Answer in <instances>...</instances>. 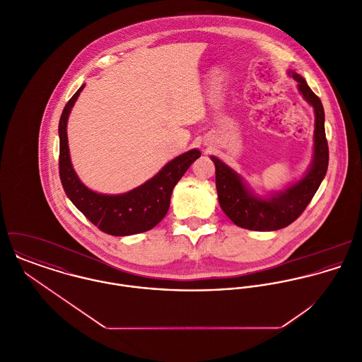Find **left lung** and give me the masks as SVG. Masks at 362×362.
<instances>
[{"label":"left lung","mask_w":362,"mask_h":362,"mask_svg":"<svg viewBox=\"0 0 362 362\" xmlns=\"http://www.w3.org/2000/svg\"><path fill=\"white\" fill-rule=\"evenodd\" d=\"M288 74L297 81L300 93L315 111L313 158L307 174L300 181L283 191L270 194L264 199L250 189L240 174L220 158L210 156L216 167V189L220 207L234 224L247 230L274 231L291 224L310 205L327 171L329 148L325 134L323 105L303 76L293 71H288Z\"/></svg>","instance_id":"1"}]
</instances>
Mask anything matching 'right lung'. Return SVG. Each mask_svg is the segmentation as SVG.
Listing matches in <instances>:
<instances>
[{
    "instance_id": "obj_1",
    "label": "right lung",
    "mask_w": 362,
    "mask_h": 362,
    "mask_svg": "<svg viewBox=\"0 0 362 362\" xmlns=\"http://www.w3.org/2000/svg\"><path fill=\"white\" fill-rule=\"evenodd\" d=\"M83 88L85 85H82L69 99L59 118L58 167L62 188L71 202L105 234L124 237L152 230L168 211L174 187L189 165L198 157H201V152L198 149H192L173 158L155 177L129 192L119 195H104L89 189L78 178L75 170L72 168L66 138V122L69 112Z\"/></svg>"
}]
</instances>
